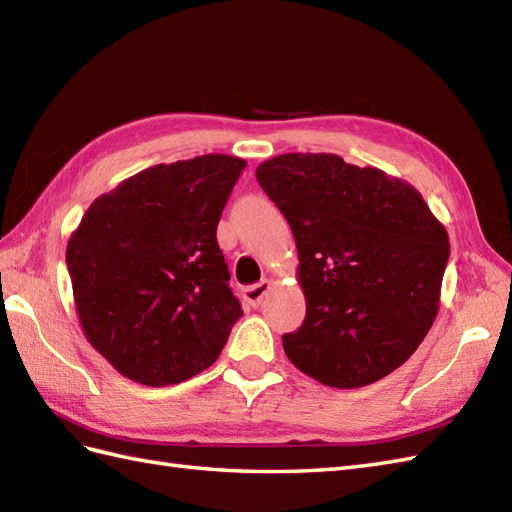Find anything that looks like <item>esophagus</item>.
<instances>
[{
    "instance_id": "34e87169",
    "label": "esophagus",
    "mask_w": 512,
    "mask_h": 512,
    "mask_svg": "<svg viewBox=\"0 0 512 512\" xmlns=\"http://www.w3.org/2000/svg\"><path fill=\"white\" fill-rule=\"evenodd\" d=\"M270 287H272V281H268V279L259 281V283L251 285V287H246V290H244V303L251 305V307H259L261 300H264V296L268 294Z\"/></svg>"
}]
</instances>
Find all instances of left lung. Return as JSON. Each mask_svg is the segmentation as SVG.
<instances>
[{
	"mask_svg": "<svg viewBox=\"0 0 512 512\" xmlns=\"http://www.w3.org/2000/svg\"><path fill=\"white\" fill-rule=\"evenodd\" d=\"M257 181L287 218L307 313L283 350L322 385L381 381L424 342L439 311L448 231L411 183L333 153H285Z\"/></svg>",
	"mask_w": 512,
	"mask_h": 512,
	"instance_id": "8db88e82",
	"label": "left lung"
}]
</instances>
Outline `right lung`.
I'll return each mask as SVG.
<instances>
[{"instance_id":"1","label":"right lung","mask_w":512,"mask_h":512,"mask_svg":"<svg viewBox=\"0 0 512 512\" xmlns=\"http://www.w3.org/2000/svg\"><path fill=\"white\" fill-rule=\"evenodd\" d=\"M244 166L209 153L144 168L97 196L71 233L82 331L129 381L181 383L225 348L242 307L216 227Z\"/></svg>"}]
</instances>
